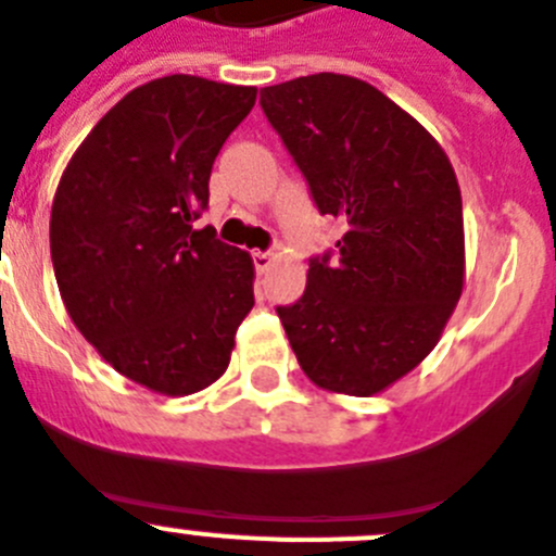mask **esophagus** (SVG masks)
I'll use <instances>...</instances> for the list:
<instances>
[{"label":"esophagus","mask_w":556,"mask_h":556,"mask_svg":"<svg viewBox=\"0 0 556 556\" xmlns=\"http://www.w3.org/2000/svg\"><path fill=\"white\" fill-rule=\"evenodd\" d=\"M252 260H254V268H257L260 274H266L268 268L274 266V252H254Z\"/></svg>","instance_id":"1"}]
</instances>
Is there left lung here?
Wrapping results in <instances>:
<instances>
[{
	"mask_svg": "<svg viewBox=\"0 0 556 556\" xmlns=\"http://www.w3.org/2000/svg\"><path fill=\"white\" fill-rule=\"evenodd\" d=\"M321 216L346 224L338 257L309 260L304 296L277 307L318 388L374 396L443 334L465 282L463 197L432 135L374 85L309 74L260 91Z\"/></svg>",
	"mask_w": 556,
	"mask_h": 556,
	"instance_id": "left-lung-1",
	"label": "left lung"
}]
</instances>
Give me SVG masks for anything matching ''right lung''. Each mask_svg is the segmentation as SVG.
I'll return each mask as SVG.
<instances>
[{"label":"right lung","mask_w":556,"mask_h":556,"mask_svg":"<svg viewBox=\"0 0 556 556\" xmlns=\"http://www.w3.org/2000/svg\"><path fill=\"white\" fill-rule=\"evenodd\" d=\"M254 99L252 85L191 74L138 85L79 143L54 193L49 249L74 327L163 396L216 382L254 307L249 252L193 227Z\"/></svg>","instance_id":"obj_1"}]
</instances>
